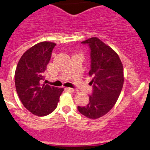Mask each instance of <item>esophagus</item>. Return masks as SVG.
<instances>
[{"mask_svg": "<svg viewBox=\"0 0 150 150\" xmlns=\"http://www.w3.org/2000/svg\"><path fill=\"white\" fill-rule=\"evenodd\" d=\"M67 89H68L69 92H74V93H75V92H78V89H72V88H67Z\"/></svg>", "mask_w": 150, "mask_h": 150, "instance_id": "obj_1", "label": "esophagus"}]
</instances>
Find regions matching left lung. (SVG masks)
Instances as JSON below:
<instances>
[{
	"instance_id": "1",
	"label": "left lung",
	"mask_w": 150,
	"mask_h": 150,
	"mask_svg": "<svg viewBox=\"0 0 150 150\" xmlns=\"http://www.w3.org/2000/svg\"><path fill=\"white\" fill-rule=\"evenodd\" d=\"M91 50V69L93 92L89 103L78 107V111L90 119H97L107 114L115 104L124 81V67L119 56L110 46L96 37L82 41Z\"/></svg>"
}]
</instances>
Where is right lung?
I'll use <instances>...</instances> for the list:
<instances>
[{
    "label": "right lung",
    "instance_id": "obj_1",
    "mask_svg": "<svg viewBox=\"0 0 150 150\" xmlns=\"http://www.w3.org/2000/svg\"><path fill=\"white\" fill-rule=\"evenodd\" d=\"M55 45L49 41L34 45L23 53L15 69L17 93L26 109L35 115L45 116L52 112L64 90V88L42 83Z\"/></svg>",
    "mask_w": 150,
    "mask_h": 150
}]
</instances>
